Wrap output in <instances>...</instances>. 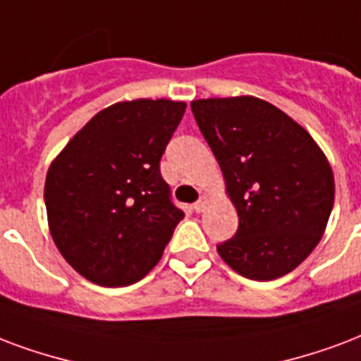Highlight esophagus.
Here are the masks:
<instances>
[{"mask_svg":"<svg viewBox=\"0 0 361 361\" xmlns=\"http://www.w3.org/2000/svg\"><path fill=\"white\" fill-rule=\"evenodd\" d=\"M206 206H208V197H200V199L195 202V206H192V208H195L197 212H204Z\"/></svg>","mask_w":361,"mask_h":361,"instance_id":"esophagus-1","label":"esophagus"}]
</instances>
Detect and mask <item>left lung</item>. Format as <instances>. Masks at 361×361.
Wrapping results in <instances>:
<instances>
[{"mask_svg":"<svg viewBox=\"0 0 361 361\" xmlns=\"http://www.w3.org/2000/svg\"><path fill=\"white\" fill-rule=\"evenodd\" d=\"M191 109L238 214L236 235L217 254L250 280L284 276L318 246L334 208L326 153L297 121L255 96L202 98Z\"/></svg>","mask_w":361,"mask_h":361,"instance_id":"obj_1","label":"left lung"}]
</instances>
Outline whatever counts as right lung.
<instances>
[{
    "label": "right lung",
    "mask_w": 361,
    "mask_h": 361,
    "mask_svg": "<svg viewBox=\"0 0 361 361\" xmlns=\"http://www.w3.org/2000/svg\"><path fill=\"white\" fill-rule=\"evenodd\" d=\"M185 102H117L102 109L47 170L49 231L81 276L134 284L161 261L183 212L170 202L161 157Z\"/></svg>",
    "instance_id": "obj_1"
}]
</instances>
